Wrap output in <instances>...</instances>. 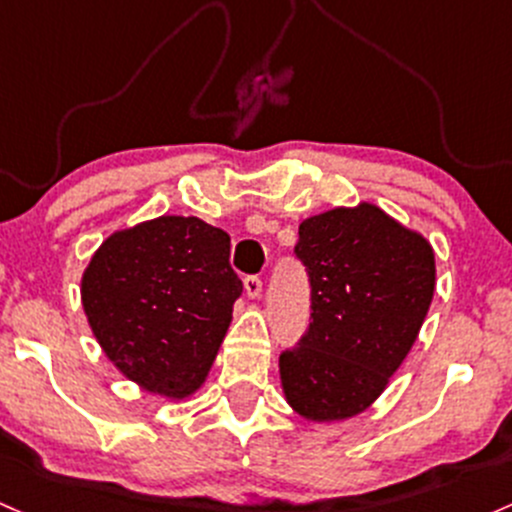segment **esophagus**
Here are the masks:
<instances>
[{
  "mask_svg": "<svg viewBox=\"0 0 512 512\" xmlns=\"http://www.w3.org/2000/svg\"><path fill=\"white\" fill-rule=\"evenodd\" d=\"M243 284H245V294L250 296V299H257V296L262 294V279L257 277V274H250V277H245Z\"/></svg>",
  "mask_w": 512,
  "mask_h": 512,
  "instance_id": "34e87169",
  "label": "esophagus"
}]
</instances>
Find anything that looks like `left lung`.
I'll return each instance as SVG.
<instances>
[{
	"label": "left lung",
	"instance_id": "obj_1",
	"mask_svg": "<svg viewBox=\"0 0 512 512\" xmlns=\"http://www.w3.org/2000/svg\"><path fill=\"white\" fill-rule=\"evenodd\" d=\"M311 323L279 355L286 401L308 420L362 413L411 352L435 291V252L372 204L299 226Z\"/></svg>",
	"mask_w": 512,
	"mask_h": 512
}]
</instances>
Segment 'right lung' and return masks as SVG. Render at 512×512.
Returning a JSON list of instances; mask_svg holds the SVG:
<instances>
[{
	"label": "right lung",
	"mask_w": 512,
	"mask_h": 512,
	"mask_svg": "<svg viewBox=\"0 0 512 512\" xmlns=\"http://www.w3.org/2000/svg\"><path fill=\"white\" fill-rule=\"evenodd\" d=\"M240 294L230 235L194 216L119 230L82 277V306L101 350L128 379L167 398L204 384Z\"/></svg>",
	"instance_id": "1"
}]
</instances>
